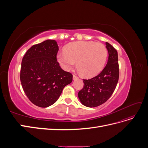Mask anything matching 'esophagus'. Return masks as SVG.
Segmentation results:
<instances>
[{
	"label": "esophagus",
	"instance_id": "1",
	"mask_svg": "<svg viewBox=\"0 0 148 148\" xmlns=\"http://www.w3.org/2000/svg\"><path fill=\"white\" fill-rule=\"evenodd\" d=\"M78 77H77V76H76V75H73V80H75V79H78Z\"/></svg>",
	"mask_w": 148,
	"mask_h": 148
}]
</instances>
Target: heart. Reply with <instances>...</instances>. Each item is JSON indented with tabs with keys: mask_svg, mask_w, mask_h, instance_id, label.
Segmentation results:
<instances>
[{
	"mask_svg": "<svg viewBox=\"0 0 148 148\" xmlns=\"http://www.w3.org/2000/svg\"><path fill=\"white\" fill-rule=\"evenodd\" d=\"M107 49L104 44L92 41H76L69 44L64 51L57 54V60L66 71L76 65L83 77L91 78L104 68L107 58Z\"/></svg>",
	"mask_w": 148,
	"mask_h": 148,
	"instance_id": "obj_1",
	"label": "heart"
}]
</instances>
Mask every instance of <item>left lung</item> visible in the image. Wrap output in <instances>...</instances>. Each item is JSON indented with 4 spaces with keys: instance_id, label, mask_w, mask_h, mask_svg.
<instances>
[{
    "instance_id": "8db88e82",
    "label": "left lung",
    "mask_w": 148,
    "mask_h": 148,
    "mask_svg": "<svg viewBox=\"0 0 148 148\" xmlns=\"http://www.w3.org/2000/svg\"><path fill=\"white\" fill-rule=\"evenodd\" d=\"M109 58L104 69L96 77L83 79L84 86L78 96L82 104L95 107L104 104L112 95L119 78L118 53L109 42L106 43Z\"/></svg>"
}]
</instances>
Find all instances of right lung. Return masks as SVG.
<instances>
[{
    "instance_id": "obj_1",
    "label": "right lung",
    "mask_w": 148,
    "mask_h": 148,
    "mask_svg": "<svg viewBox=\"0 0 148 148\" xmlns=\"http://www.w3.org/2000/svg\"><path fill=\"white\" fill-rule=\"evenodd\" d=\"M56 40L47 39L33 46L21 62L20 81L29 101L40 107H47L59 99L73 76L61 69L56 56Z\"/></svg>"
}]
</instances>
